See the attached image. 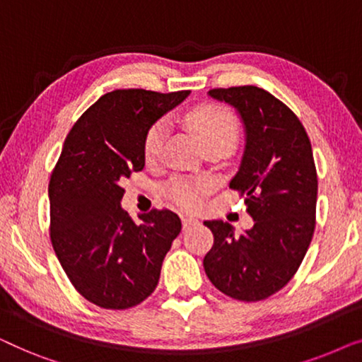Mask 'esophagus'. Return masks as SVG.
Returning a JSON list of instances; mask_svg holds the SVG:
<instances>
[{
	"mask_svg": "<svg viewBox=\"0 0 362 362\" xmlns=\"http://www.w3.org/2000/svg\"><path fill=\"white\" fill-rule=\"evenodd\" d=\"M199 224V221L194 219V217H182V229H191V227H194Z\"/></svg>",
	"mask_w": 362,
	"mask_h": 362,
	"instance_id": "1",
	"label": "esophagus"
}]
</instances>
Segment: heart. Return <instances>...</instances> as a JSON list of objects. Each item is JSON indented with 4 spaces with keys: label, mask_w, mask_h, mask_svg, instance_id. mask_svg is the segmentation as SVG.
<instances>
[{
    "label": "heart",
    "mask_w": 362,
    "mask_h": 362,
    "mask_svg": "<svg viewBox=\"0 0 362 362\" xmlns=\"http://www.w3.org/2000/svg\"><path fill=\"white\" fill-rule=\"evenodd\" d=\"M187 123L196 132L202 146L219 143L230 148L239 138V122L235 113L219 103H204L187 113ZM168 135L166 120H156L148 128L143 138V158L146 163H156L161 158ZM214 187V182L206 176L175 177L163 186V196L173 206L182 211H197L204 197Z\"/></svg>",
    "instance_id": "1"
}]
</instances>
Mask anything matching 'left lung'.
<instances>
[{
    "instance_id": "8db88e82",
    "label": "left lung",
    "mask_w": 362,
    "mask_h": 362,
    "mask_svg": "<svg viewBox=\"0 0 362 362\" xmlns=\"http://www.w3.org/2000/svg\"><path fill=\"white\" fill-rule=\"evenodd\" d=\"M209 95L235 107L245 125L244 158L229 187L245 197L254 227L235 235L229 222L206 221L214 244L202 264L224 295L260 301L293 279L313 239V150L298 117L264 88H212Z\"/></svg>"
}]
</instances>
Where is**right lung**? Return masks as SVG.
<instances>
[{"instance_id": "obj_1", "label": "right lung", "mask_w": 362, "mask_h": 362, "mask_svg": "<svg viewBox=\"0 0 362 362\" xmlns=\"http://www.w3.org/2000/svg\"><path fill=\"white\" fill-rule=\"evenodd\" d=\"M187 93H105L74 123L51 173L54 252L78 293L100 308L127 310L146 300L181 232L175 212L151 209L135 224L120 201L122 182L145 168L146 130Z\"/></svg>"}]
</instances>
